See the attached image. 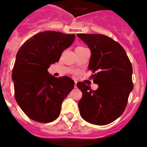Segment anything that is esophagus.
Returning a JSON list of instances; mask_svg holds the SVG:
<instances>
[{"label":"esophagus","mask_w":147,"mask_h":147,"mask_svg":"<svg viewBox=\"0 0 147 147\" xmlns=\"http://www.w3.org/2000/svg\"><path fill=\"white\" fill-rule=\"evenodd\" d=\"M75 83H76V84H75V88H77V81H75Z\"/></svg>","instance_id":"obj_1"}]
</instances>
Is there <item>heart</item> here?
<instances>
[{"mask_svg":"<svg viewBox=\"0 0 147 147\" xmlns=\"http://www.w3.org/2000/svg\"><path fill=\"white\" fill-rule=\"evenodd\" d=\"M85 49H86V48L84 47H82V46H79V47H77V48H76L75 51H83V50H85Z\"/></svg>","mask_w":147,"mask_h":147,"instance_id":"obj_1","label":"heart"}]
</instances>
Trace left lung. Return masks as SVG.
<instances>
[{
    "label": "left lung",
    "instance_id": "1",
    "mask_svg": "<svg viewBox=\"0 0 147 147\" xmlns=\"http://www.w3.org/2000/svg\"><path fill=\"white\" fill-rule=\"evenodd\" d=\"M91 50L88 69L94 83L92 90L89 85L78 82L82 92L79 106L81 117L89 123L105 125L112 123L123 114L128 98L133 90L132 66L121 45L103 34H77Z\"/></svg>",
    "mask_w": 147,
    "mask_h": 147
}]
</instances>
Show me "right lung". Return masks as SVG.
<instances>
[{"mask_svg":"<svg viewBox=\"0 0 147 147\" xmlns=\"http://www.w3.org/2000/svg\"><path fill=\"white\" fill-rule=\"evenodd\" d=\"M75 38V34L44 31L28 38L18 50L12 71L15 98L31 119L49 123L60 115L63 100L73 90L75 81L67 76L54 77L47 69L58 62Z\"/></svg>","mask_w":147,"mask_h":147,"instance_id":"add662e5","label":"right lung"}]
</instances>
